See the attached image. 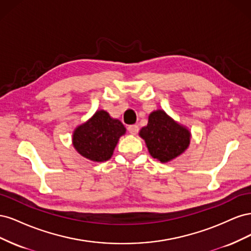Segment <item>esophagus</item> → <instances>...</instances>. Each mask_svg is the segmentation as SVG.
Here are the masks:
<instances>
[{
    "label": "esophagus",
    "mask_w": 251,
    "mask_h": 251,
    "mask_svg": "<svg viewBox=\"0 0 251 251\" xmlns=\"http://www.w3.org/2000/svg\"><path fill=\"white\" fill-rule=\"evenodd\" d=\"M127 131H128V133H131V134H133V135H136V134L138 133V131H139V127H138L137 125L128 126H127Z\"/></svg>",
    "instance_id": "34e87169"
}]
</instances>
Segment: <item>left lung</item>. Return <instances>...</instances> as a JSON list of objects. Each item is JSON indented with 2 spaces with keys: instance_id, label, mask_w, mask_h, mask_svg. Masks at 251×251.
I'll use <instances>...</instances> for the list:
<instances>
[{
  "instance_id": "left-lung-1",
  "label": "left lung",
  "mask_w": 251,
  "mask_h": 251,
  "mask_svg": "<svg viewBox=\"0 0 251 251\" xmlns=\"http://www.w3.org/2000/svg\"><path fill=\"white\" fill-rule=\"evenodd\" d=\"M151 156L160 162H169L180 156L191 142V132L171 118L163 110L151 112L148 126L139 132Z\"/></svg>"
}]
</instances>
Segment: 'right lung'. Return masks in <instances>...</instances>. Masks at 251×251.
<instances>
[{
    "instance_id": "add662e5",
    "label": "right lung",
    "mask_w": 251,
    "mask_h": 251,
    "mask_svg": "<svg viewBox=\"0 0 251 251\" xmlns=\"http://www.w3.org/2000/svg\"><path fill=\"white\" fill-rule=\"evenodd\" d=\"M126 127L108 112L96 111L87 123L78 126L72 136L73 146L85 158L95 162L107 161L112 157Z\"/></svg>"
}]
</instances>
